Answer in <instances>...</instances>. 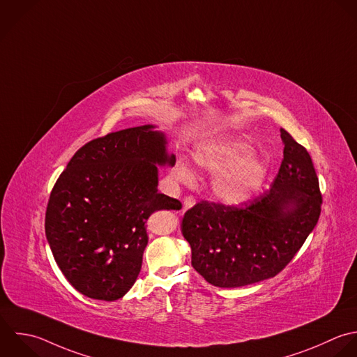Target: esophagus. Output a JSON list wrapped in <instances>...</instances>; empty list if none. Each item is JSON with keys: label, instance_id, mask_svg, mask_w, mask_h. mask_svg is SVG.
<instances>
[{"label": "esophagus", "instance_id": "obj_1", "mask_svg": "<svg viewBox=\"0 0 357 357\" xmlns=\"http://www.w3.org/2000/svg\"><path fill=\"white\" fill-rule=\"evenodd\" d=\"M196 204V197L195 196H186L183 200V211L193 207Z\"/></svg>", "mask_w": 357, "mask_h": 357}]
</instances>
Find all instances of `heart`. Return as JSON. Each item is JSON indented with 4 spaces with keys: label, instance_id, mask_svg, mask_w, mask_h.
<instances>
[{
    "label": "heart",
    "instance_id": "b5f03b06",
    "mask_svg": "<svg viewBox=\"0 0 357 357\" xmlns=\"http://www.w3.org/2000/svg\"><path fill=\"white\" fill-rule=\"evenodd\" d=\"M249 153L250 146L238 139L211 143L195 153L199 168L210 174L218 172L213 181V192L221 202L241 204L260 189L266 178V164L259 155ZM174 174L186 185L195 182V174L185 162H178Z\"/></svg>",
    "mask_w": 357,
    "mask_h": 357
}]
</instances>
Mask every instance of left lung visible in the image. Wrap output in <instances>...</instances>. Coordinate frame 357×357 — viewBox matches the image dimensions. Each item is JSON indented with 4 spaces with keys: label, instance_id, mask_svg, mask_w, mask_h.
I'll return each mask as SVG.
<instances>
[{
    "label": "left lung",
    "instance_id": "left-lung-1",
    "mask_svg": "<svg viewBox=\"0 0 357 357\" xmlns=\"http://www.w3.org/2000/svg\"><path fill=\"white\" fill-rule=\"evenodd\" d=\"M284 160L271 188L239 206L200 202L182 234L193 268L211 285L239 288L280 274L314 229L323 204L307 150L285 129Z\"/></svg>",
    "mask_w": 357,
    "mask_h": 357
}]
</instances>
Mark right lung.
<instances>
[{
    "instance_id": "1",
    "label": "right lung",
    "mask_w": 357,
    "mask_h": 357,
    "mask_svg": "<svg viewBox=\"0 0 357 357\" xmlns=\"http://www.w3.org/2000/svg\"><path fill=\"white\" fill-rule=\"evenodd\" d=\"M175 161L153 125L93 139L70 158L48 199L45 236L77 292L112 302L133 287L149 242L147 220L182 208L157 190V164Z\"/></svg>"
}]
</instances>
